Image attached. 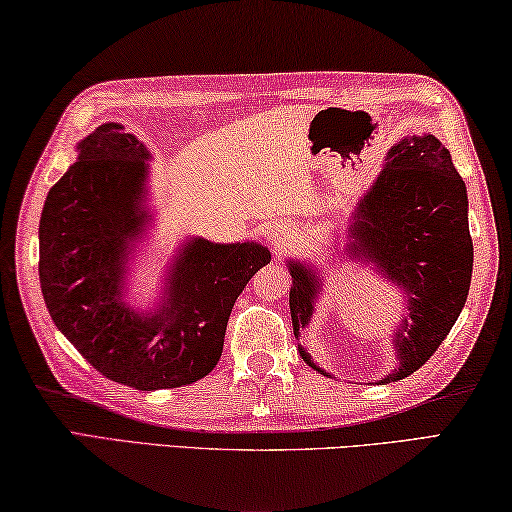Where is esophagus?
<instances>
[{
  "label": "esophagus",
  "instance_id": "esophagus-1",
  "mask_svg": "<svg viewBox=\"0 0 512 512\" xmlns=\"http://www.w3.org/2000/svg\"><path fill=\"white\" fill-rule=\"evenodd\" d=\"M288 233L290 231H274L272 236H270V242H272V245H276V247L288 245Z\"/></svg>",
  "mask_w": 512,
  "mask_h": 512
}]
</instances>
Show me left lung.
<instances>
[{"label":"left lung","instance_id":"1","mask_svg":"<svg viewBox=\"0 0 512 512\" xmlns=\"http://www.w3.org/2000/svg\"><path fill=\"white\" fill-rule=\"evenodd\" d=\"M351 218L348 256L371 263L375 274L398 285L407 299V317L393 333L398 366L380 380L396 382L436 353L468 299L474 258L468 191L450 150L429 132L398 141ZM288 267L294 337H301L324 279L299 261H288ZM299 353L324 373L301 346Z\"/></svg>","mask_w":512,"mask_h":512}]
</instances>
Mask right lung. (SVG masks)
Segmentation results:
<instances>
[{
	"mask_svg": "<svg viewBox=\"0 0 512 512\" xmlns=\"http://www.w3.org/2000/svg\"><path fill=\"white\" fill-rule=\"evenodd\" d=\"M76 150L40 218V285L53 324L98 373L125 387L202 380L220 360L233 303L272 261L270 249L188 240L159 308L132 310L123 301L125 263L152 218L143 206L150 152L121 123L98 125Z\"/></svg>",
	"mask_w": 512,
	"mask_h": 512,
	"instance_id": "obj_1",
	"label": "right lung"
}]
</instances>
